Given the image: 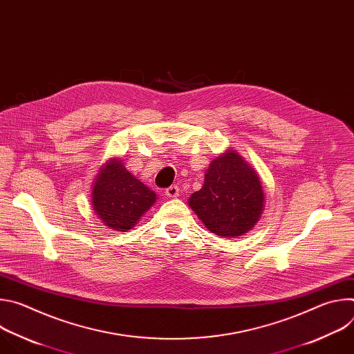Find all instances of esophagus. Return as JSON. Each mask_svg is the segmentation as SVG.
<instances>
[{"mask_svg": "<svg viewBox=\"0 0 354 354\" xmlns=\"http://www.w3.org/2000/svg\"><path fill=\"white\" fill-rule=\"evenodd\" d=\"M165 194H167L168 197H171V198L178 197V196H179V187H178L176 185H172V186H169V187L165 189Z\"/></svg>", "mask_w": 354, "mask_h": 354, "instance_id": "esophagus-1", "label": "esophagus"}]
</instances>
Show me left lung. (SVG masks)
<instances>
[{"mask_svg":"<svg viewBox=\"0 0 354 354\" xmlns=\"http://www.w3.org/2000/svg\"><path fill=\"white\" fill-rule=\"evenodd\" d=\"M263 201L258 174L230 149L210 164L203 187L190 196L189 206L209 231L234 238L258 223Z\"/></svg>","mask_w":354,"mask_h":354,"instance_id":"8db88e82","label":"left lung"}]
</instances>
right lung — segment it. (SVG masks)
<instances>
[{"label":"right lung","mask_w":354,"mask_h":354,"mask_svg":"<svg viewBox=\"0 0 354 354\" xmlns=\"http://www.w3.org/2000/svg\"><path fill=\"white\" fill-rule=\"evenodd\" d=\"M157 194L136 179L119 160H112L93 185L92 205L97 217L112 230H130L156 203Z\"/></svg>","instance_id":"obj_1"}]
</instances>
